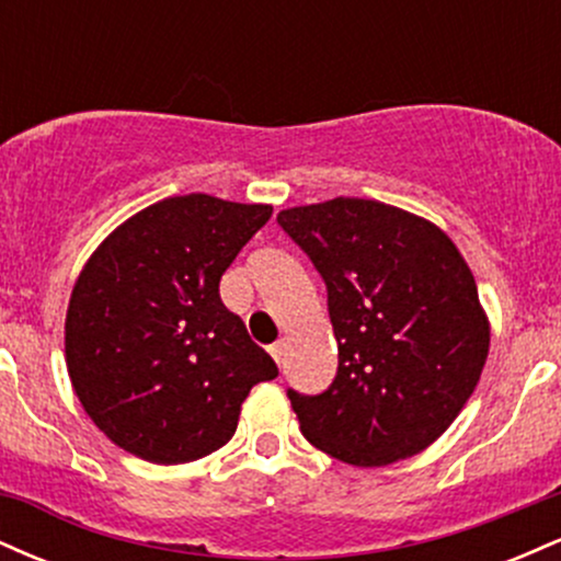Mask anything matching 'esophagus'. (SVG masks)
Wrapping results in <instances>:
<instances>
[{
    "label": "esophagus",
    "instance_id": "1",
    "mask_svg": "<svg viewBox=\"0 0 561 561\" xmlns=\"http://www.w3.org/2000/svg\"><path fill=\"white\" fill-rule=\"evenodd\" d=\"M268 353H272V358H274L276 364H282V356H285V343L268 345Z\"/></svg>",
    "mask_w": 561,
    "mask_h": 561
}]
</instances>
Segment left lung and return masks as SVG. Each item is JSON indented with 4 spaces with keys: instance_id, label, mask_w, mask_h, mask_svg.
<instances>
[{
    "instance_id": "1",
    "label": "left lung",
    "mask_w": 561,
    "mask_h": 561,
    "mask_svg": "<svg viewBox=\"0 0 561 561\" xmlns=\"http://www.w3.org/2000/svg\"><path fill=\"white\" fill-rule=\"evenodd\" d=\"M327 285L337 375L287 390L300 433L356 467L420 454L448 430L488 356L478 285L456 244L377 199L334 197L276 216Z\"/></svg>"
}]
</instances>
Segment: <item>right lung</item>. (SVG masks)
Returning a JSON list of instances; mask_svg holds the SVG:
<instances>
[{"label": "right lung", "mask_w": 561, "mask_h": 561, "mask_svg": "<svg viewBox=\"0 0 561 561\" xmlns=\"http://www.w3.org/2000/svg\"><path fill=\"white\" fill-rule=\"evenodd\" d=\"M272 205L169 197L128 218L76 282L66 358L76 396L115 446L156 465L214 454L253 385L279 375L218 295Z\"/></svg>", "instance_id": "1"}]
</instances>
